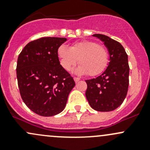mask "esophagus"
<instances>
[{
    "label": "esophagus",
    "instance_id": "1",
    "mask_svg": "<svg viewBox=\"0 0 150 150\" xmlns=\"http://www.w3.org/2000/svg\"><path fill=\"white\" fill-rule=\"evenodd\" d=\"M80 80H81V79H80L79 78H75H75H74V81H75V83L78 82V81H79Z\"/></svg>",
    "mask_w": 150,
    "mask_h": 150
}]
</instances>
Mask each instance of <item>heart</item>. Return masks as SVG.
I'll use <instances>...</instances> for the list:
<instances>
[{
	"instance_id": "b5f03b06",
	"label": "heart",
	"mask_w": 150,
	"mask_h": 150,
	"mask_svg": "<svg viewBox=\"0 0 150 150\" xmlns=\"http://www.w3.org/2000/svg\"><path fill=\"white\" fill-rule=\"evenodd\" d=\"M60 64L67 71H70L77 64L78 75L95 76L104 71L108 63V52L102 45L90 40L78 42L70 48L61 45L57 50Z\"/></svg>"
}]
</instances>
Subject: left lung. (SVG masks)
Listing matches in <instances>:
<instances>
[{
  "mask_svg": "<svg viewBox=\"0 0 150 150\" xmlns=\"http://www.w3.org/2000/svg\"><path fill=\"white\" fill-rule=\"evenodd\" d=\"M107 47L110 62L97 78L86 80V96L91 107L99 112H110L123 102L129 83L128 55L119 42L102 34L93 35Z\"/></svg>",
  "mask_w": 150,
  "mask_h": 150,
  "instance_id": "obj_1",
  "label": "left lung"
}]
</instances>
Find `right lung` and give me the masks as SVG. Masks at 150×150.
Instances as JSON below:
<instances>
[{"label": "right lung", "instance_id": "right-lung-1", "mask_svg": "<svg viewBox=\"0 0 150 150\" xmlns=\"http://www.w3.org/2000/svg\"><path fill=\"white\" fill-rule=\"evenodd\" d=\"M66 40L55 37L37 39L28 43L18 57L16 77L21 97L28 108L40 116L62 112L75 86L57 54Z\"/></svg>", "mask_w": 150, "mask_h": 150}]
</instances>
